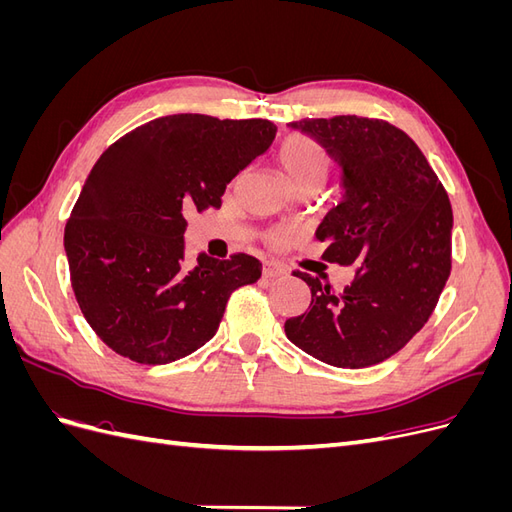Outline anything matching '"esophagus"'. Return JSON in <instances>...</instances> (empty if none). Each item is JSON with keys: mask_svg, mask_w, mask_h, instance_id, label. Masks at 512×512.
Masks as SVG:
<instances>
[{"mask_svg": "<svg viewBox=\"0 0 512 512\" xmlns=\"http://www.w3.org/2000/svg\"><path fill=\"white\" fill-rule=\"evenodd\" d=\"M262 275H265L267 280H273V277L286 275V269L280 265V262H265V267H262Z\"/></svg>", "mask_w": 512, "mask_h": 512, "instance_id": "esophagus-1", "label": "esophagus"}]
</instances>
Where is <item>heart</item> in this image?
Instances as JSON below:
<instances>
[{"label":"heart","mask_w":512,"mask_h":512,"mask_svg":"<svg viewBox=\"0 0 512 512\" xmlns=\"http://www.w3.org/2000/svg\"><path fill=\"white\" fill-rule=\"evenodd\" d=\"M277 162L292 188L320 185L329 173L327 149L307 134H288L277 151ZM286 235H292V232H286Z\"/></svg>","instance_id":"obj_1"}]
</instances>
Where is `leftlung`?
<instances>
[{"label":"left lung","mask_w":512,"mask_h":512,"mask_svg":"<svg viewBox=\"0 0 512 512\" xmlns=\"http://www.w3.org/2000/svg\"><path fill=\"white\" fill-rule=\"evenodd\" d=\"M288 126L316 138L342 168L344 198L316 239L327 243V262L359 267L339 294L294 271L312 303L286 320V335L333 367L382 363L423 329L451 275V200L423 151L389 121L337 115Z\"/></svg>","instance_id":"8db88e82"}]
</instances>
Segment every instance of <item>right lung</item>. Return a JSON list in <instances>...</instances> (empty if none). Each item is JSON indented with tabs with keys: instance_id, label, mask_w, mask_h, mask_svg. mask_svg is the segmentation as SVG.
I'll return each instance as SVG.
<instances>
[{
	"instance_id": "add662e5",
	"label": "right lung",
	"mask_w": 512,
	"mask_h": 512,
	"mask_svg": "<svg viewBox=\"0 0 512 512\" xmlns=\"http://www.w3.org/2000/svg\"><path fill=\"white\" fill-rule=\"evenodd\" d=\"M277 128L267 119L181 113L121 136L91 168L64 247L89 327L113 352L164 365L205 346L230 294L260 277V260L198 254L183 265L185 215L218 209L226 185Z\"/></svg>"
}]
</instances>
